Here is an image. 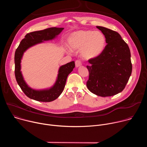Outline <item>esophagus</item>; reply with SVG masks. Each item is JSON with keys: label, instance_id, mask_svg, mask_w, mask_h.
Instances as JSON below:
<instances>
[{"label": "esophagus", "instance_id": "esophagus-1", "mask_svg": "<svg viewBox=\"0 0 147 147\" xmlns=\"http://www.w3.org/2000/svg\"><path fill=\"white\" fill-rule=\"evenodd\" d=\"M75 64H76V67H78L81 66V65H82L81 61L79 60H77L76 61Z\"/></svg>", "mask_w": 147, "mask_h": 147}]
</instances>
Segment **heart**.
I'll use <instances>...</instances> for the list:
<instances>
[{"label":"heart","mask_w":147,"mask_h":147,"mask_svg":"<svg viewBox=\"0 0 147 147\" xmlns=\"http://www.w3.org/2000/svg\"><path fill=\"white\" fill-rule=\"evenodd\" d=\"M68 44L72 51H80L81 56L84 59L91 60L102 53L106 47L107 40L100 31L79 30L69 35Z\"/></svg>","instance_id":"b5f03b06"}]
</instances>
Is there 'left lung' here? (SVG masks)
Masks as SVG:
<instances>
[{"instance_id": "left-lung-1", "label": "left lung", "mask_w": 147, "mask_h": 147, "mask_svg": "<svg viewBox=\"0 0 147 147\" xmlns=\"http://www.w3.org/2000/svg\"><path fill=\"white\" fill-rule=\"evenodd\" d=\"M96 28L105 36L108 44L99 56L88 60L87 87L98 96H111L124 90L131 74L130 51L118 32L103 27Z\"/></svg>"}]
</instances>
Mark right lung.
<instances>
[{
	"label": "right lung",
	"mask_w": 147,
	"mask_h": 147,
	"mask_svg": "<svg viewBox=\"0 0 147 147\" xmlns=\"http://www.w3.org/2000/svg\"><path fill=\"white\" fill-rule=\"evenodd\" d=\"M63 29L64 28L52 27L28 33L21 41L16 51L14 72L16 81L24 93L32 99L39 102H51L57 99L63 91L67 76L74 68L75 63L74 61H72L60 66L59 69L56 81L51 88L39 90H34L27 85L21 71V61L24 53L28 49L36 44L55 39Z\"/></svg>",
	"instance_id": "add662e5"
}]
</instances>
